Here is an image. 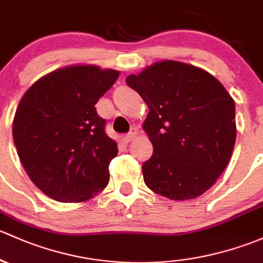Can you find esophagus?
<instances>
[{"instance_id": "obj_1", "label": "esophagus", "mask_w": 263, "mask_h": 263, "mask_svg": "<svg viewBox=\"0 0 263 263\" xmlns=\"http://www.w3.org/2000/svg\"><path fill=\"white\" fill-rule=\"evenodd\" d=\"M135 135H137V133H133V132L129 133L128 135H125V137H123V140H124V142H125V143H130L132 140L135 138Z\"/></svg>"}]
</instances>
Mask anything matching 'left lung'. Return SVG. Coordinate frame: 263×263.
I'll list each match as a JSON object with an SVG mask.
<instances>
[{"label": "left lung", "mask_w": 263, "mask_h": 263, "mask_svg": "<svg viewBox=\"0 0 263 263\" xmlns=\"http://www.w3.org/2000/svg\"><path fill=\"white\" fill-rule=\"evenodd\" d=\"M149 112L143 129L153 154L142 166L152 191L175 201L199 197L216 182L234 149L235 105L204 69L177 61L156 62L126 77Z\"/></svg>", "instance_id": "1"}]
</instances>
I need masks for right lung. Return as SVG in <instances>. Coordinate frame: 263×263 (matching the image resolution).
<instances>
[{
	"label": "right lung",
	"mask_w": 263,
	"mask_h": 263,
	"mask_svg": "<svg viewBox=\"0 0 263 263\" xmlns=\"http://www.w3.org/2000/svg\"><path fill=\"white\" fill-rule=\"evenodd\" d=\"M120 72L74 64L43 76L20 100L12 135L35 186L61 202H82L109 183L118 144L105 133L96 102Z\"/></svg>",
	"instance_id": "add662e5"
}]
</instances>
